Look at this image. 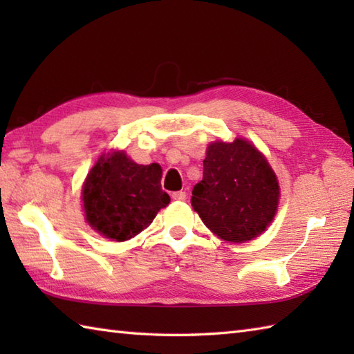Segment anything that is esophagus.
<instances>
[{
	"mask_svg": "<svg viewBox=\"0 0 354 354\" xmlns=\"http://www.w3.org/2000/svg\"><path fill=\"white\" fill-rule=\"evenodd\" d=\"M171 199H175V201H185V199H187V193H185V192H175V193H171Z\"/></svg>",
	"mask_w": 354,
	"mask_h": 354,
	"instance_id": "obj_1",
	"label": "esophagus"
}]
</instances>
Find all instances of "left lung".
<instances>
[{
	"label": "left lung",
	"instance_id": "left-lung-1",
	"mask_svg": "<svg viewBox=\"0 0 354 354\" xmlns=\"http://www.w3.org/2000/svg\"><path fill=\"white\" fill-rule=\"evenodd\" d=\"M192 194L193 209L207 228L227 242L242 243L272 222L280 189L266 158L236 138L208 146L204 176Z\"/></svg>",
	"mask_w": 354,
	"mask_h": 354
}]
</instances>
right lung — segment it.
<instances>
[{"label": "right lung", "mask_w": 354, "mask_h": 354, "mask_svg": "<svg viewBox=\"0 0 354 354\" xmlns=\"http://www.w3.org/2000/svg\"><path fill=\"white\" fill-rule=\"evenodd\" d=\"M161 173L158 164L140 165L124 152L103 155L82 192L88 223L117 242L140 234L170 202L161 189Z\"/></svg>", "instance_id": "1"}]
</instances>
